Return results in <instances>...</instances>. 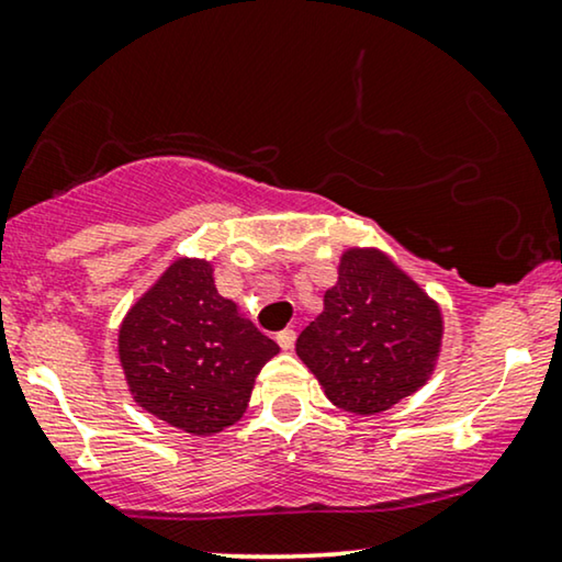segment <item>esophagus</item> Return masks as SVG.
<instances>
[{
    "label": "esophagus",
    "mask_w": 562,
    "mask_h": 562,
    "mask_svg": "<svg viewBox=\"0 0 562 562\" xmlns=\"http://www.w3.org/2000/svg\"><path fill=\"white\" fill-rule=\"evenodd\" d=\"M276 342H279L283 350H291V348H294V342H296V333H294V329H281V333L276 335Z\"/></svg>",
    "instance_id": "esophagus-1"
}]
</instances>
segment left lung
I'll list each match as a JSON object with an SVG mask.
<instances>
[{
    "instance_id": "left-lung-1",
    "label": "left lung",
    "mask_w": 562,
    "mask_h": 562,
    "mask_svg": "<svg viewBox=\"0 0 562 562\" xmlns=\"http://www.w3.org/2000/svg\"><path fill=\"white\" fill-rule=\"evenodd\" d=\"M440 345L437 302L381 250L350 248L325 291V312L299 335L296 356L329 402L371 417L425 386Z\"/></svg>"
}]
</instances>
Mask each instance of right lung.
Segmentation results:
<instances>
[{
  "instance_id": "right-lung-1",
  "label": "right lung",
  "mask_w": 562,
  "mask_h": 562,
  "mask_svg": "<svg viewBox=\"0 0 562 562\" xmlns=\"http://www.w3.org/2000/svg\"><path fill=\"white\" fill-rule=\"evenodd\" d=\"M130 394L189 435H214L248 409L256 375L279 352L271 337L217 294L210 260L179 258L120 327Z\"/></svg>"
}]
</instances>
